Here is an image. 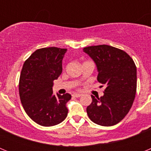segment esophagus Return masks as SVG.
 Wrapping results in <instances>:
<instances>
[{
	"label": "esophagus",
	"mask_w": 151,
	"mask_h": 151,
	"mask_svg": "<svg viewBox=\"0 0 151 151\" xmlns=\"http://www.w3.org/2000/svg\"><path fill=\"white\" fill-rule=\"evenodd\" d=\"M81 95H82V94H73V97H81Z\"/></svg>",
	"instance_id": "esophagus-1"
}]
</instances>
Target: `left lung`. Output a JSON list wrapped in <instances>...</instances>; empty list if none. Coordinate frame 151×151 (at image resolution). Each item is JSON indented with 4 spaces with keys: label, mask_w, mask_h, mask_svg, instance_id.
<instances>
[{
    "label": "left lung",
    "mask_w": 151,
    "mask_h": 151,
    "mask_svg": "<svg viewBox=\"0 0 151 151\" xmlns=\"http://www.w3.org/2000/svg\"><path fill=\"white\" fill-rule=\"evenodd\" d=\"M97 66V81L106 85L104 96L91 95L87 107L91 120L102 126L119 123L127 115L134 102L137 88V69L124 50L110 45L83 48Z\"/></svg>",
    "instance_id": "8db88e82"
}]
</instances>
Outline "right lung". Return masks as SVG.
I'll return each mask as SVG.
<instances>
[{"label":"right lung","mask_w":151,"mask_h":151,"mask_svg":"<svg viewBox=\"0 0 151 151\" xmlns=\"http://www.w3.org/2000/svg\"><path fill=\"white\" fill-rule=\"evenodd\" d=\"M67 49L56 47L36 50L25 61L21 71L19 92L27 115L42 126H53L66 118L68 93L53 94L54 81L62 73V61Z\"/></svg>","instance_id":"right-lung-1"}]
</instances>
